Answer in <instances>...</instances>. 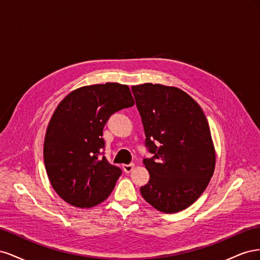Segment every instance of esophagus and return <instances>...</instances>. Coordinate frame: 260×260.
I'll list each match as a JSON object with an SVG mask.
<instances>
[{
  "label": "esophagus",
  "mask_w": 260,
  "mask_h": 260,
  "mask_svg": "<svg viewBox=\"0 0 260 260\" xmlns=\"http://www.w3.org/2000/svg\"><path fill=\"white\" fill-rule=\"evenodd\" d=\"M122 168H123V170H124V172H131L132 170H133V168H135V164H129V165H123L122 166Z\"/></svg>",
  "instance_id": "1"
}]
</instances>
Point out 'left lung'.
Wrapping results in <instances>:
<instances>
[{
    "mask_svg": "<svg viewBox=\"0 0 260 260\" xmlns=\"http://www.w3.org/2000/svg\"><path fill=\"white\" fill-rule=\"evenodd\" d=\"M131 90L153 155L143 159L149 180L141 194L157 210L175 214L191 206L214 175L208 121L201 106L175 86L144 83Z\"/></svg>",
    "mask_w": 260,
    "mask_h": 260,
    "instance_id": "left-lung-1",
    "label": "left lung"
}]
</instances>
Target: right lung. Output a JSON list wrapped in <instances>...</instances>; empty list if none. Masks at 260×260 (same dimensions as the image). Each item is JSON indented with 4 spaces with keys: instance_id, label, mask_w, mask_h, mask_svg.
Segmentation results:
<instances>
[{
    "instance_id": "obj_1",
    "label": "right lung",
    "mask_w": 260,
    "mask_h": 260,
    "mask_svg": "<svg viewBox=\"0 0 260 260\" xmlns=\"http://www.w3.org/2000/svg\"><path fill=\"white\" fill-rule=\"evenodd\" d=\"M135 105L128 85H86L62 100L46 129L43 157L50 182L70 205L89 208L105 201L121 169L109 164L103 128L113 114Z\"/></svg>"
}]
</instances>
